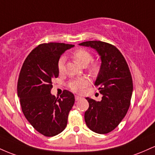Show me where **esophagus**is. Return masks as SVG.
I'll list each match as a JSON object with an SVG mask.
<instances>
[{"mask_svg":"<svg viewBox=\"0 0 155 155\" xmlns=\"http://www.w3.org/2000/svg\"><path fill=\"white\" fill-rule=\"evenodd\" d=\"M81 98H82V97H81V96H78V95H75V100L76 101L79 100L80 99H81Z\"/></svg>","mask_w":155,"mask_h":155,"instance_id":"obj_1","label":"esophagus"}]
</instances>
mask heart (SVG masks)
Here are the masks:
<instances>
[{
    "instance_id": "heart-1",
    "label": "heart",
    "mask_w": 155,
    "mask_h": 155,
    "mask_svg": "<svg viewBox=\"0 0 155 155\" xmlns=\"http://www.w3.org/2000/svg\"><path fill=\"white\" fill-rule=\"evenodd\" d=\"M73 58L74 59L78 64L80 65L85 67L89 63L92 59V55L91 53L86 50L80 49L76 50L72 54ZM64 63H65V58L64 57L59 59L58 62V69L59 73H63L64 72ZM89 70L91 72H96L98 70V66L96 63L92 64L89 67ZM88 85V81L86 78H78L74 79L69 83V88L74 92H81L83 88H86Z\"/></svg>"
}]
</instances>
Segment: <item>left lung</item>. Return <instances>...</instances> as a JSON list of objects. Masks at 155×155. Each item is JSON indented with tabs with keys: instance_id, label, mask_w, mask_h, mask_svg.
<instances>
[{
	"instance_id": "obj_1",
	"label": "left lung",
	"mask_w": 155,
	"mask_h": 155,
	"mask_svg": "<svg viewBox=\"0 0 155 155\" xmlns=\"http://www.w3.org/2000/svg\"><path fill=\"white\" fill-rule=\"evenodd\" d=\"M79 45L94 49L101 59L94 86L102 95V100L86 97L89 107L85 112V121L94 133H108L119 124L129 109L133 89L131 73L124 56L114 45L101 41Z\"/></svg>"
}]
</instances>
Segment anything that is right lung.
<instances>
[{"instance_id":"1","label":"right lung","mask_w":155,"mask_h":155,"mask_svg":"<svg viewBox=\"0 0 155 155\" xmlns=\"http://www.w3.org/2000/svg\"><path fill=\"white\" fill-rule=\"evenodd\" d=\"M74 45L50 42L39 45L25 58L17 82V95L26 119L45 136L61 133L74 103L72 92L64 90L60 98L50 93L52 79L58 78V62Z\"/></svg>"}]
</instances>
